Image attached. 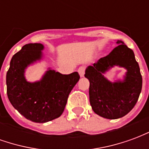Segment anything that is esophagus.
<instances>
[{"label":"esophagus","instance_id":"esophagus-1","mask_svg":"<svg viewBox=\"0 0 149 149\" xmlns=\"http://www.w3.org/2000/svg\"><path fill=\"white\" fill-rule=\"evenodd\" d=\"M84 72H85V67H84V66H81L78 68V72L81 76V77H83L84 76Z\"/></svg>","mask_w":149,"mask_h":149}]
</instances>
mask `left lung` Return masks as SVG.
I'll use <instances>...</instances> for the list:
<instances>
[{"instance_id": "obj_1", "label": "left lung", "mask_w": 149, "mask_h": 149, "mask_svg": "<svg viewBox=\"0 0 149 149\" xmlns=\"http://www.w3.org/2000/svg\"><path fill=\"white\" fill-rule=\"evenodd\" d=\"M109 55L88 66L84 77L88 79L92 109L104 118L114 120L125 116L136 104L142 88V76L133 51L121 40ZM114 66L127 72L123 81L111 82L103 73Z\"/></svg>"}]
</instances>
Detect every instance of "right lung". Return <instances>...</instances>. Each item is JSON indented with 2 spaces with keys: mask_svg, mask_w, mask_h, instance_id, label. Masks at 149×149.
Listing matches in <instances>:
<instances>
[{
  "mask_svg": "<svg viewBox=\"0 0 149 149\" xmlns=\"http://www.w3.org/2000/svg\"><path fill=\"white\" fill-rule=\"evenodd\" d=\"M44 45L27 44L13 55L6 74L7 95L12 105L31 121L45 123L61 115L68 95L80 76L77 72L64 75L49 68L41 80L29 82L24 72L42 58Z\"/></svg>",
  "mask_w": 149,
  "mask_h": 149,
  "instance_id": "obj_1",
  "label": "right lung"
}]
</instances>
